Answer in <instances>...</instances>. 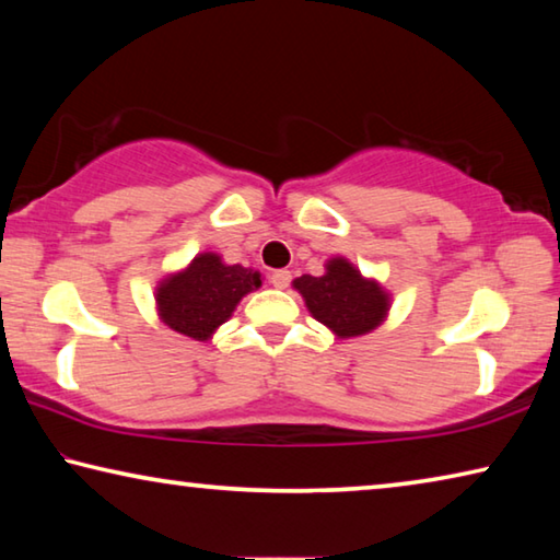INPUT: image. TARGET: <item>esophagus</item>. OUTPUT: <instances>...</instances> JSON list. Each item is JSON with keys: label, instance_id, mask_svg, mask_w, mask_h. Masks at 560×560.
I'll use <instances>...</instances> for the list:
<instances>
[{"label": "esophagus", "instance_id": "esophagus-1", "mask_svg": "<svg viewBox=\"0 0 560 560\" xmlns=\"http://www.w3.org/2000/svg\"><path fill=\"white\" fill-rule=\"evenodd\" d=\"M269 279H271V283H273V287H277V289H287L289 283H291V271H287V269H277V271L271 273Z\"/></svg>", "mask_w": 560, "mask_h": 560}]
</instances>
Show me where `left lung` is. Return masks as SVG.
<instances>
[{
	"instance_id": "1",
	"label": "left lung",
	"mask_w": 560,
	"mask_h": 560,
	"mask_svg": "<svg viewBox=\"0 0 560 560\" xmlns=\"http://www.w3.org/2000/svg\"><path fill=\"white\" fill-rule=\"evenodd\" d=\"M316 320L340 338L363 336L387 314V293L375 281L360 277L346 259H330L324 277H301L293 281Z\"/></svg>"
}]
</instances>
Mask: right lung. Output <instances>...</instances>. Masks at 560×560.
Here are the masks:
<instances>
[{"instance_id":"add662e5","label":"right lung","mask_w":560,"mask_h":560,"mask_svg":"<svg viewBox=\"0 0 560 560\" xmlns=\"http://www.w3.org/2000/svg\"><path fill=\"white\" fill-rule=\"evenodd\" d=\"M259 287V271L244 269L242 264L226 267L217 254L207 252L160 283L155 301L163 324L187 338L207 340L232 316L244 293Z\"/></svg>"}]
</instances>
